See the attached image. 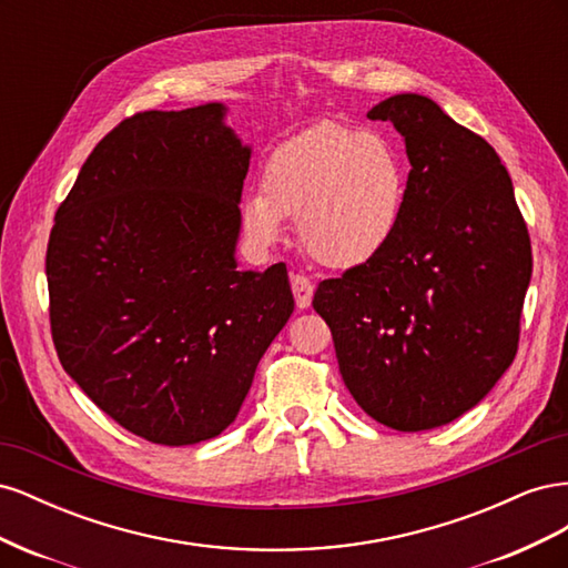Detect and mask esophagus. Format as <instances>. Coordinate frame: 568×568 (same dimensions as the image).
<instances>
[{"label": "esophagus", "instance_id": "esophagus-1", "mask_svg": "<svg viewBox=\"0 0 568 568\" xmlns=\"http://www.w3.org/2000/svg\"><path fill=\"white\" fill-rule=\"evenodd\" d=\"M291 291H294V298H296V305L298 307H307L313 301V282L305 277V274H291Z\"/></svg>", "mask_w": 568, "mask_h": 568}]
</instances>
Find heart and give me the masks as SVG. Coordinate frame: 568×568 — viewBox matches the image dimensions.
I'll return each instance as SVG.
<instances>
[{"label": "heart", "mask_w": 568, "mask_h": 568, "mask_svg": "<svg viewBox=\"0 0 568 568\" xmlns=\"http://www.w3.org/2000/svg\"><path fill=\"white\" fill-rule=\"evenodd\" d=\"M405 192L403 161L386 136L324 123L270 153L263 192L242 201L239 220L253 244L272 246L284 234V217H298L305 253L326 267L348 270L388 248Z\"/></svg>", "instance_id": "1"}]
</instances>
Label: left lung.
Instances as JSON below:
<instances>
[{"instance_id":"1","label":"left lung","mask_w":568,"mask_h":568,"mask_svg":"<svg viewBox=\"0 0 568 568\" xmlns=\"http://www.w3.org/2000/svg\"><path fill=\"white\" fill-rule=\"evenodd\" d=\"M367 115L405 136L400 227L372 263L324 280L313 307L355 403L426 432L471 409L517 355L530 236L500 156L436 101L395 94Z\"/></svg>"}]
</instances>
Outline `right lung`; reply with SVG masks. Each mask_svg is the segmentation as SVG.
<instances>
[{"label":"right lung","instance_id":"obj_1","mask_svg":"<svg viewBox=\"0 0 568 568\" xmlns=\"http://www.w3.org/2000/svg\"><path fill=\"white\" fill-rule=\"evenodd\" d=\"M222 115L205 104L118 123L47 244L63 369L113 422L159 445L225 432L294 313L284 263L236 270L251 149Z\"/></svg>","mask_w":568,"mask_h":568}]
</instances>
